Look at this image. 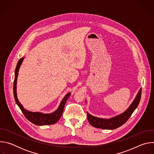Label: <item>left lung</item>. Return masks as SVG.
<instances>
[{
	"instance_id": "obj_1",
	"label": "left lung",
	"mask_w": 154,
	"mask_h": 154,
	"mask_svg": "<svg viewBox=\"0 0 154 154\" xmlns=\"http://www.w3.org/2000/svg\"><path fill=\"white\" fill-rule=\"evenodd\" d=\"M141 96V88L138 91L134 101L131 102L130 106L123 113L115 116L106 119L93 116L87 112L88 121L90 124L94 127L106 130H113L123 125L128 119L133 112L135 110V109L137 108L140 103Z\"/></svg>"
}]
</instances>
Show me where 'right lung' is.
<instances>
[{"instance_id":"1","label":"right lung","mask_w":154,"mask_h":154,"mask_svg":"<svg viewBox=\"0 0 154 154\" xmlns=\"http://www.w3.org/2000/svg\"><path fill=\"white\" fill-rule=\"evenodd\" d=\"M25 57L21 58L19 59V60L17 62L16 68L15 69L14 72V80L13 83V94H14V97L15 99V102L17 106L20 109V110L23 112L25 117L32 123L37 125H52L54 124H55L61 118L63 112L64 107L65 105V103H66L68 99L71 96V93H68L64 96L62 100L61 101L58 108L56 110L52 113H43L42 112H30L29 110H27L23 105L20 103V102L19 101L17 95V77L19 74V71L20 69V66L23 63L24 59Z\"/></svg>"}]
</instances>
